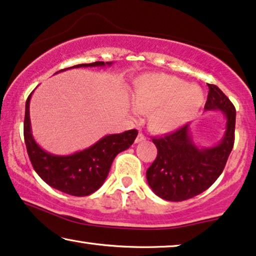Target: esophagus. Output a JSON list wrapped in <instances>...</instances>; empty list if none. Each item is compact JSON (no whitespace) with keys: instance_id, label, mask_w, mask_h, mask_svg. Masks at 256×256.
<instances>
[{"instance_id":"esophagus-1","label":"esophagus","mask_w":256,"mask_h":256,"mask_svg":"<svg viewBox=\"0 0 256 256\" xmlns=\"http://www.w3.org/2000/svg\"><path fill=\"white\" fill-rule=\"evenodd\" d=\"M142 140H145V136L142 134H139L138 137L136 138V142H137V144H138V142H140Z\"/></svg>"}]
</instances>
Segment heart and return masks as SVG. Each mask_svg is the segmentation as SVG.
I'll return each mask as SVG.
<instances>
[{
	"label": "heart",
	"mask_w": 256,
	"mask_h": 256,
	"mask_svg": "<svg viewBox=\"0 0 256 256\" xmlns=\"http://www.w3.org/2000/svg\"><path fill=\"white\" fill-rule=\"evenodd\" d=\"M131 112L148 114L150 130L170 134L185 126L205 104L202 88L166 74H145L132 84Z\"/></svg>",
	"instance_id": "heart-1"
}]
</instances>
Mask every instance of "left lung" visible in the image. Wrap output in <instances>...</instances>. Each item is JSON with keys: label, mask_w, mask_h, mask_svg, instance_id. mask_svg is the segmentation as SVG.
I'll return each mask as SVG.
<instances>
[{"label": "left lung", "mask_w": 256, "mask_h": 256, "mask_svg": "<svg viewBox=\"0 0 256 256\" xmlns=\"http://www.w3.org/2000/svg\"><path fill=\"white\" fill-rule=\"evenodd\" d=\"M205 111H220L226 118V128L218 144L202 148L194 142L190 125L176 132L153 138L158 154L146 171L148 186L159 198L182 202L202 193L219 178L234 145L235 112L222 91L208 84Z\"/></svg>", "instance_id": "1"}]
</instances>
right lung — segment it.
<instances>
[{
  "instance_id": "obj_1",
  "label": "right lung",
  "mask_w": 256,
  "mask_h": 256,
  "mask_svg": "<svg viewBox=\"0 0 256 256\" xmlns=\"http://www.w3.org/2000/svg\"><path fill=\"white\" fill-rule=\"evenodd\" d=\"M112 66V62H94L78 64L68 68H94ZM68 69L60 70L66 71ZM57 71L56 74L60 72ZM30 94L26 103L24 142L32 168L48 185L60 192L74 196H85L96 192L108 178L112 162L118 153L128 150L137 138V130L122 134H108L83 151L72 154L58 156L49 153L40 148L34 138L30 122Z\"/></svg>"
}]
</instances>
